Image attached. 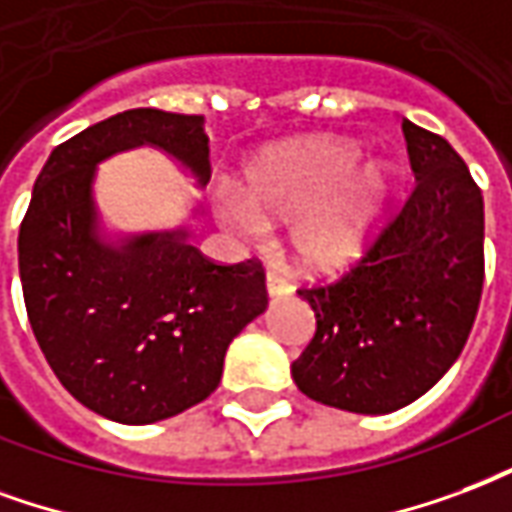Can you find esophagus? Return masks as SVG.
<instances>
[{"mask_svg":"<svg viewBox=\"0 0 512 512\" xmlns=\"http://www.w3.org/2000/svg\"><path fill=\"white\" fill-rule=\"evenodd\" d=\"M267 294L270 297H283V294L292 292V286H289V281L283 278V275H278V272H267Z\"/></svg>","mask_w":512,"mask_h":512,"instance_id":"1","label":"esophagus"}]
</instances>
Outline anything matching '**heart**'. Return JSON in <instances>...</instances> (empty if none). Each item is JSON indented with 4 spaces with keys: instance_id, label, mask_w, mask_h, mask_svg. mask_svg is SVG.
Here are the masks:
<instances>
[{
    "instance_id": "heart-1",
    "label": "heart",
    "mask_w": 512,
    "mask_h": 512,
    "mask_svg": "<svg viewBox=\"0 0 512 512\" xmlns=\"http://www.w3.org/2000/svg\"><path fill=\"white\" fill-rule=\"evenodd\" d=\"M360 160L343 138H305L270 149L242 171V190L220 185V220L240 234H259L264 218L292 220V251L305 270H338L360 251L390 199L393 169Z\"/></svg>"
}]
</instances>
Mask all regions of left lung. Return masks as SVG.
Segmentation results:
<instances>
[{
  "label": "left lung",
  "instance_id": "obj_1",
  "mask_svg": "<svg viewBox=\"0 0 512 512\" xmlns=\"http://www.w3.org/2000/svg\"><path fill=\"white\" fill-rule=\"evenodd\" d=\"M414 171L404 210L333 283L300 289L316 333L292 363L313 401L390 414L425 395L464 349L483 294V193L445 138L401 122Z\"/></svg>",
  "mask_w": 512,
  "mask_h": 512
}]
</instances>
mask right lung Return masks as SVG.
<instances>
[{"instance_id":"obj_1","label":"right lung","mask_w":512,"mask_h":512,"mask_svg":"<svg viewBox=\"0 0 512 512\" xmlns=\"http://www.w3.org/2000/svg\"><path fill=\"white\" fill-rule=\"evenodd\" d=\"M204 117L130 108L48 155L18 231L26 316L51 371L114 423L147 425L201 404L229 343L267 308L259 261L215 264L188 229L111 240L95 174L117 152L158 147L210 182Z\"/></svg>"}]
</instances>
